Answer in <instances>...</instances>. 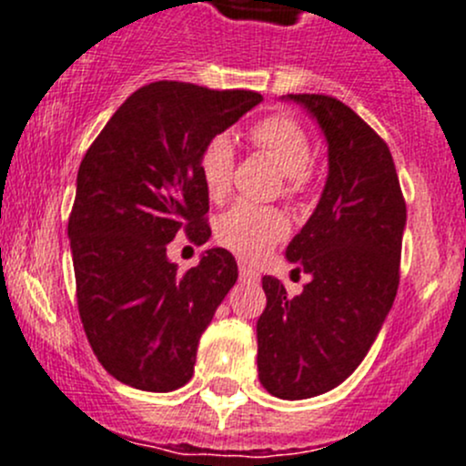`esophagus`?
I'll return each mask as SVG.
<instances>
[{"mask_svg":"<svg viewBox=\"0 0 466 466\" xmlns=\"http://www.w3.org/2000/svg\"><path fill=\"white\" fill-rule=\"evenodd\" d=\"M239 280L258 282V280H260V273H258L256 268L247 267V265H244V262H239Z\"/></svg>","mask_w":466,"mask_h":466,"instance_id":"esophagus-1","label":"esophagus"}]
</instances>
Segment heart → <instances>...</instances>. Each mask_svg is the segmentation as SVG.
Listing matches in <instances>:
<instances>
[{
  "label": "heart",
  "instance_id": "b5f03b06",
  "mask_svg": "<svg viewBox=\"0 0 466 466\" xmlns=\"http://www.w3.org/2000/svg\"><path fill=\"white\" fill-rule=\"evenodd\" d=\"M253 147L276 163L282 172V195L289 199L300 198L309 188V163L314 147L307 129L287 114H273L253 123L248 129ZM235 167L233 143L227 134H218L204 146L199 155V172L204 188L213 201H222L231 190ZM285 213L276 206H256L238 201L227 213L219 215L215 235L219 244L238 253L239 258L256 260L265 256L268 247L287 235Z\"/></svg>",
  "mask_w": 466,
  "mask_h": 466
}]
</instances>
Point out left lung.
Masks as SVG:
<instances>
[{
	"label": "left lung",
	"instance_id": "1",
	"mask_svg": "<svg viewBox=\"0 0 466 466\" xmlns=\"http://www.w3.org/2000/svg\"><path fill=\"white\" fill-rule=\"evenodd\" d=\"M328 138L329 175L319 206L287 247L299 296L262 278L258 377L280 400L323 395L345 381L390 311L400 287L406 201L386 141L357 112L325 94H289Z\"/></svg>",
	"mask_w": 466,
	"mask_h": 466
}]
</instances>
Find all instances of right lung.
<instances>
[{
  "label": "right lung",
  "mask_w": 466,
  "mask_h": 466,
  "mask_svg": "<svg viewBox=\"0 0 466 466\" xmlns=\"http://www.w3.org/2000/svg\"><path fill=\"white\" fill-rule=\"evenodd\" d=\"M262 100L258 91L159 80L114 112L83 157L69 215L76 299L100 366L138 390L190 381L199 337L238 280L227 248L186 273L167 260L175 235H210L199 155Z\"/></svg>",
  "instance_id": "obj_1"
}]
</instances>
